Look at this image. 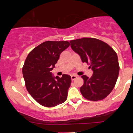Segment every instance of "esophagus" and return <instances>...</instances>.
Wrapping results in <instances>:
<instances>
[{
    "label": "esophagus",
    "instance_id": "34e87169",
    "mask_svg": "<svg viewBox=\"0 0 133 133\" xmlns=\"http://www.w3.org/2000/svg\"><path fill=\"white\" fill-rule=\"evenodd\" d=\"M76 78H77V76H71V81H74V80H75Z\"/></svg>",
    "mask_w": 133,
    "mask_h": 133
}]
</instances>
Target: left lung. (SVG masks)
Here are the masks:
<instances>
[{
	"mask_svg": "<svg viewBox=\"0 0 133 133\" xmlns=\"http://www.w3.org/2000/svg\"><path fill=\"white\" fill-rule=\"evenodd\" d=\"M71 48L79 54L83 63L93 71L90 78L83 75V85L80 91L89 101H101L112 91L117 82L119 64L117 54L108 44L92 37L70 41Z\"/></svg>",
	"mask_w": 133,
	"mask_h": 133,
	"instance_id": "1",
	"label": "left lung"
}]
</instances>
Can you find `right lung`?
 <instances>
[{
	"label": "right lung",
	"instance_id": "obj_1",
	"mask_svg": "<svg viewBox=\"0 0 133 133\" xmlns=\"http://www.w3.org/2000/svg\"><path fill=\"white\" fill-rule=\"evenodd\" d=\"M68 41H46L31 51L25 59L22 73L25 87L35 101L45 107L64 102L71 80L67 74L52 77L51 72L60 54L70 46Z\"/></svg>",
	"mask_w": 133,
	"mask_h": 133
}]
</instances>
